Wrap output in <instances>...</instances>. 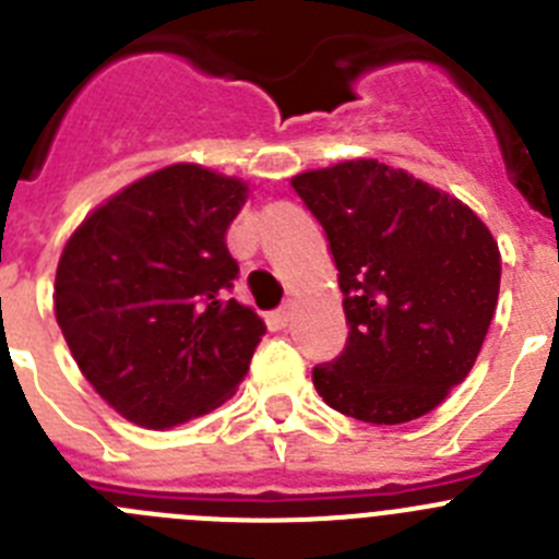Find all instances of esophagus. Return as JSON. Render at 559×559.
<instances>
[{
  "label": "esophagus",
  "mask_w": 559,
  "mask_h": 559,
  "mask_svg": "<svg viewBox=\"0 0 559 559\" xmlns=\"http://www.w3.org/2000/svg\"><path fill=\"white\" fill-rule=\"evenodd\" d=\"M290 316H294V308H290V305H283V308L274 310V316H271V319H274L276 328H288Z\"/></svg>",
  "instance_id": "obj_1"
}]
</instances>
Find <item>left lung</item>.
Here are the masks:
<instances>
[{
	"label": "left lung",
	"instance_id": "left-lung-1",
	"mask_svg": "<svg viewBox=\"0 0 559 559\" xmlns=\"http://www.w3.org/2000/svg\"><path fill=\"white\" fill-rule=\"evenodd\" d=\"M290 187L328 235L347 344L313 367L324 403L397 426L448 397L478 358L501 254L471 206L378 159L299 173Z\"/></svg>",
	"mask_w": 559,
	"mask_h": 559
}]
</instances>
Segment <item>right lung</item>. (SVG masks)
Instances as JSON below:
<instances>
[{
	"mask_svg": "<svg viewBox=\"0 0 559 559\" xmlns=\"http://www.w3.org/2000/svg\"><path fill=\"white\" fill-rule=\"evenodd\" d=\"M246 185L199 165L133 181L69 237L56 319L108 406L142 428L210 414L246 378L265 324L229 299L226 229Z\"/></svg>",
	"mask_w": 559,
	"mask_h": 559,
	"instance_id": "obj_1",
	"label": "right lung"
}]
</instances>
